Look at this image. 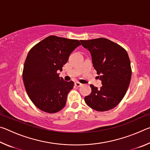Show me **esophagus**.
<instances>
[{
    "label": "esophagus",
    "instance_id": "1",
    "mask_svg": "<svg viewBox=\"0 0 150 150\" xmlns=\"http://www.w3.org/2000/svg\"><path fill=\"white\" fill-rule=\"evenodd\" d=\"M75 85L76 86V87H81V85H82V84H81V83H80L79 82H75Z\"/></svg>",
    "mask_w": 150,
    "mask_h": 150
}]
</instances>
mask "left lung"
Wrapping results in <instances>:
<instances>
[{"label":"left lung","instance_id":"1","mask_svg":"<svg viewBox=\"0 0 150 150\" xmlns=\"http://www.w3.org/2000/svg\"><path fill=\"white\" fill-rule=\"evenodd\" d=\"M88 50L93 67L103 86L100 88L91 85V93L85 97L87 105L96 111H107L115 108L124 98L132 76L128 53L108 39L80 40Z\"/></svg>","mask_w":150,"mask_h":150}]
</instances>
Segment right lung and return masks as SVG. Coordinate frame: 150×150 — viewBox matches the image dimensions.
I'll use <instances>...</instances> for the list:
<instances>
[{
    "label": "right lung",
    "instance_id": "right-lung-1",
    "mask_svg": "<svg viewBox=\"0 0 150 150\" xmlns=\"http://www.w3.org/2000/svg\"><path fill=\"white\" fill-rule=\"evenodd\" d=\"M80 45L77 40L50 35L30 50L22 78L30 100L41 110L55 113L65 106L74 83L63 80L58 71Z\"/></svg>",
    "mask_w": 150,
    "mask_h": 150
}]
</instances>
